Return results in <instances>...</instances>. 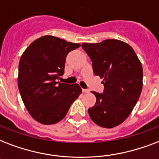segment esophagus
<instances>
[{"label":"esophagus","mask_w":159,"mask_h":159,"mask_svg":"<svg viewBox=\"0 0 159 159\" xmlns=\"http://www.w3.org/2000/svg\"><path fill=\"white\" fill-rule=\"evenodd\" d=\"M89 90H87V89H82V92L83 93H89Z\"/></svg>","instance_id":"34e87169"}]
</instances>
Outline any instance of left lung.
<instances>
[{
    "label": "left lung",
    "mask_w": 159,
    "mask_h": 159,
    "mask_svg": "<svg viewBox=\"0 0 159 159\" xmlns=\"http://www.w3.org/2000/svg\"><path fill=\"white\" fill-rule=\"evenodd\" d=\"M92 61L94 74L103 78V93L92 92L97 102L88 109L92 121L113 128L128 118L143 87V67L133 48L118 39L82 44Z\"/></svg>",
    "instance_id": "8db88e82"
}]
</instances>
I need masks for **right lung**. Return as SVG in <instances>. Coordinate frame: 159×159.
<instances>
[{
    "instance_id": "right-lung-1",
    "label": "right lung",
    "mask_w": 159,
    "mask_h": 159,
    "mask_svg": "<svg viewBox=\"0 0 159 159\" xmlns=\"http://www.w3.org/2000/svg\"><path fill=\"white\" fill-rule=\"evenodd\" d=\"M79 43L44 35L30 44L19 62L18 87L29 113L39 123L53 125L62 120L82 93L77 83L57 82L64 72L66 57Z\"/></svg>"
}]
</instances>
